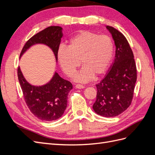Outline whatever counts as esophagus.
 <instances>
[{"instance_id": "34e87169", "label": "esophagus", "mask_w": 155, "mask_h": 155, "mask_svg": "<svg viewBox=\"0 0 155 155\" xmlns=\"http://www.w3.org/2000/svg\"><path fill=\"white\" fill-rule=\"evenodd\" d=\"M76 88H78V89H81V88H85V87H84L82 85H80V84H76Z\"/></svg>"}]
</instances>
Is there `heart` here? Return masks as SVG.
I'll use <instances>...</instances> for the list:
<instances>
[{
    "instance_id": "obj_1",
    "label": "heart",
    "mask_w": 155,
    "mask_h": 155,
    "mask_svg": "<svg viewBox=\"0 0 155 155\" xmlns=\"http://www.w3.org/2000/svg\"><path fill=\"white\" fill-rule=\"evenodd\" d=\"M113 53L114 45L110 37L81 31L70 39L67 47L60 46L57 58L63 72L70 77L74 74L81 61L83 67L74 79L85 83L94 76L99 77L107 71Z\"/></svg>"
}]
</instances>
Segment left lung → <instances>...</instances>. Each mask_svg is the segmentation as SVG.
<instances>
[{"instance_id":"obj_1","label":"left lung","mask_w":155,"mask_h":155,"mask_svg":"<svg viewBox=\"0 0 155 155\" xmlns=\"http://www.w3.org/2000/svg\"><path fill=\"white\" fill-rule=\"evenodd\" d=\"M106 28L114 41L115 58L105 78L96 85V100L92 108L96 114L110 118L130 106L137 74L133 51L125 37L113 27Z\"/></svg>"}]
</instances>
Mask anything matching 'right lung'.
Here are the masks:
<instances>
[{
    "label": "right lung",
    "mask_w": 155,
    "mask_h": 155,
    "mask_svg": "<svg viewBox=\"0 0 155 155\" xmlns=\"http://www.w3.org/2000/svg\"><path fill=\"white\" fill-rule=\"evenodd\" d=\"M63 28L60 26H49L37 33L28 41L23 47L20 58L27 50L35 45H45L54 52L58 62L57 51L63 37ZM18 81L30 110L37 118L43 121H54L61 117L67 107L69 92L72 83L65 80L55 72L50 81L41 86L32 85L26 81L18 67Z\"/></svg>",
    "instance_id": "right-lung-1"
}]
</instances>
